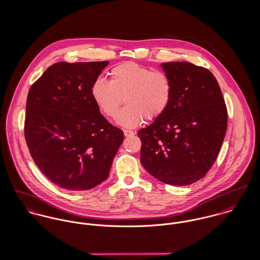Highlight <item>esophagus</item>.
Segmentation results:
<instances>
[{"label": "esophagus", "instance_id": "1", "mask_svg": "<svg viewBox=\"0 0 260 260\" xmlns=\"http://www.w3.org/2000/svg\"><path fill=\"white\" fill-rule=\"evenodd\" d=\"M124 135H125V137H130V136L134 135V132L131 130H124Z\"/></svg>", "mask_w": 260, "mask_h": 260}]
</instances>
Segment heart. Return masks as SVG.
Instances as JSON below:
<instances>
[{
  "instance_id": "b5f03b06",
  "label": "heart",
  "mask_w": 260,
  "mask_h": 260,
  "mask_svg": "<svg viewBox=\"0 0 260 260\" xmlns=\"http://www.w3.org/2000/svg\"><path fill=\"white\" fill-rule=\"evenodd\" d=\"M91 95L105 116L114 118L124 98L126 107L117 115L118 125L134 128L144 119L154 121L170 106L173 97L171 78L161 71L134 62L113 68L110 81L97 79L91 87Z\"/></svg>"
}]
</instances>
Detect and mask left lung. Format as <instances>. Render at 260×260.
Wrapping results in <instances>:
<instances>
[{"instance_id": "8db88e82", "label": "left lung", "mask_w": 260, "mask_h": 260, "mask_svg": "<svg viewBox=\"0 0 260 260\" xmlns=\"http://www.w3.org/2000/svg\"><path fill=\"white\" fill-rule=\"evenodd\" d=\"M173 83L169 108L138 131L143 167L170 185L192 184L213 165L227 129V109L217 80L189 62L161 64Z\"/></svg>"}]
</instances>
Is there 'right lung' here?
<instances>
[{
	"label": "right lung",
	"instance_id": "1",
	"mask_svg": "<svg viewBox=\"0 0 260 260\" xmlns=\"http://www.w3.org/2000/svg\"><path fill=\"white\" fill-rule=\"evenodd\" d=\"M109 64L50 66L30 88L25 138L41 172L67 190H88L108 178L123 131L100 113L92 84Z\"/></svg>",
	"mask_w": 260,
	"mask_h": 260
}]
</instances>
